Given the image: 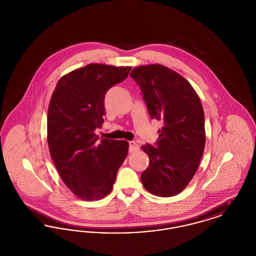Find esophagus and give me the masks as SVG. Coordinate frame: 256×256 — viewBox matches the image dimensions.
Returning a JSON list of instances; mask_svg holds the SVG:
<instances>
[{
	"mask_svg": "<svg viewBox=\"0 0 256 256\" xmlns=\"http://www.w3.org/2000/svg\"><path fill=\"white\" fill-rule=\"evenodd\" d=\"M139 150V145L135 141H130V152H134Z\"/></svg>",
	"mask_w": 256,
	"mask_h": 256,
	"instance_id": "1",
	"label": "esophagus"
}]
</instances>
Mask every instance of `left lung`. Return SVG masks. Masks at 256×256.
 Masks as SVG:
<instances>
[{
    "instance_id": "1",
    "label": "left lung",
    "mask_w": 256,
    "mask_h": 256,
    "mask_svg": "<svg viewBox=\"0 0 256 256\" xmlns=\"http://www.w3.org/2000/svg\"><path fill=\"white\" fill-rule=\"evenodd\" d=\"M130 76L141 90L150 119L163 122L156 146H141L150 158L141 182L158 196L178 195L193 178L204 150L200 100L184 78L165 66H139Z\"/></svg>"
}]
</instances>
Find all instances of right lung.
Returning <instances> with one entry per match:
<instances>
[{
	"label": "right lung",
	"instance_id": "1",
	"mask_svg": "<svg viewBox=\"0 0 256 256\" xmlns=\"http://www.w3.org/2000/svg\"><path fill=\"white\" fill-rule=\"evenodd\" d=\"M132 67L88 64L61 78L50 100V154L63 182L84 200L108 195L128 156V143L102 139L95 130L106 115L104 97L124 80Z\"/></svg>",
	"mask_w": 256,
	"mask_h": 256
}]
</instances>
